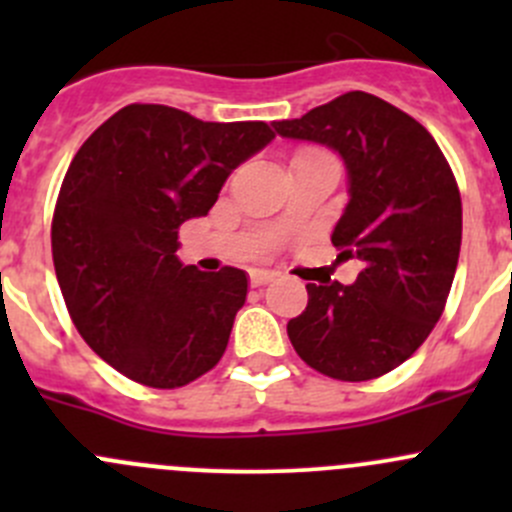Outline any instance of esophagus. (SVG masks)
<instances>
[{
    "mask_svg": "<svg viewBox=\"0 0 512 512\" xmlns=\"http://www.w3.org/2000/svg\"><path fill=\"white\" fill-rule=\"evenodd\" d=\"M275 272H267V270H252L250 272V285L252 287H262V285H270L275 282Z\"/></svg>",
    "mask_w": 512,
    "mask_h": 512,
    "instance_id": "34e87169",
    "label": "esophagus"
}]
</instances>
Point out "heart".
Listing matches in <instances>:
<instances>
[{
	"instance_id": "heart-1",
	"label": "heart",
	"mask_w": 512,
	"mask_h": 512,
	"mask_svg": "<svg viewBox=\"0 0 512 512\" xmlns=\"http://www.w3.org/2000/svg\"><path fill=\"white\" fill-rule=\"evenodd\" d=\"M309 153H314V151H307V153H299V156H309Z\"/></svg>"
}]
</instances>
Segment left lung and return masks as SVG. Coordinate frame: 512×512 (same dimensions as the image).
<instances>
[{"instance_id":"left-lung-1","label":"left lung","mask_w":512,"mask_h":512,"mask_svg":"<svg viewBox=\"0 0 512 512\" xmlns=\"http://www.w3.org/2000/svg\"><path fill=\"white\" fill-rule=\"evenodd\" d=\"M272 126L342 156L349 203L332 242L364 262L354 285H307L289 342L332 379L389 374L426 342L451 292L463 232L451 165L416 118L364 91Z\"/></svg>"}]
</instances>
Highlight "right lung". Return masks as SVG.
<instances>
[{"instance_id":"obj_1","label":"right lung","mask_w":512,"mask_h":512,"mask_svg":"<svg viewBox=\"0 0 512 512\" xmlns=\"http://www.w3.org/2000/svg\"><path fill=\"white\" fill-rule=\"evenodd\" d=\"M272 138L265 121L131 103L71 160L51 223L56 280L84 342L123 376L178 389L225 354L247 275L185 267L178 227L208 215L227 175Z\"/></svg>"}]
</instances>
